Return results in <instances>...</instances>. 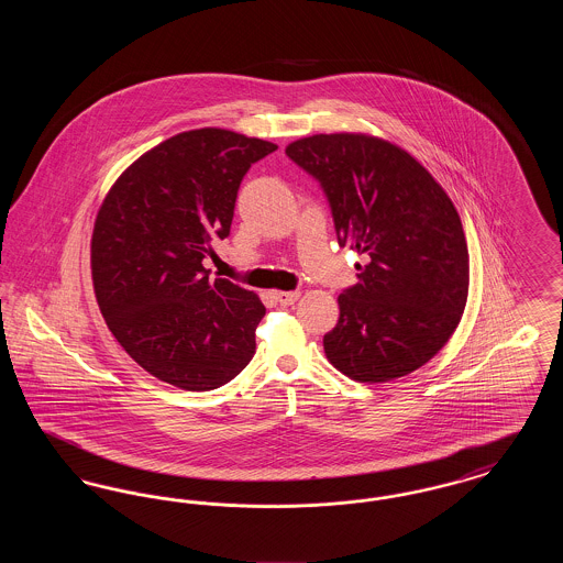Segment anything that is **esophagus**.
Masks as SVG:
<instances>
[{"instance_id": "obj_1", "label": "esophagus", "mask_w": 563, "mask_h": 563, "mask_svg": "<svg viewBox=\"0 0 563 563\" xmlns=\"http://www.w3.org/2000/svg\"><path fill=\"white\" fill-rule=\"evenodd\" d=\"M297 299H299V291H278L276 294V301L280 306H291Z\"/></svg>"}]
</instances>
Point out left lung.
<instances>
[{
  "label": "left lung",
  "instance_id": "left-lung-1",
  "mask_svg": "<svg viewBox=\"0 0 563 563\" xmlns=\"http://www.w3.org/2000/svg\"><path fill=\"white\" fill-rule=\"evenodd\" d=\"M287 156L331 207L340 246L367 255L322 338L335 369L379 384L448 344L468 295V246L454 202L405 150L369 134H312Z\"/></svg>",
  "mask_w": 563,
  "mask_h": 563
}]
</instances>
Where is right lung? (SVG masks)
Returning a JSON list of instances; mask_svg holds the SVG:
<instances>
[{
	"mask_svg": "<svg viewBox=\"0 0 563 563\" xmlns=\"http://www.w3.org/2000/svg\"><path fill=\"white\" fill-rule=\"evenodd\" d=\"M274 143L223 129L166 139L109 189L90 242L99 308L145 372L184 390H213L255 354L266 314L253 291L211 280L202 260L230 236L242 177Z\"/></svg>",
	"mask_w": 563,
	"mask_h": 563,
	"instance_id": "add662e5",
	"label": "right lung"
}]
</instances>
